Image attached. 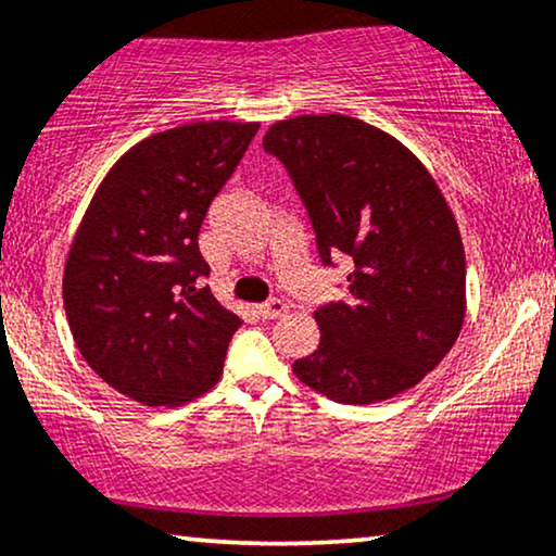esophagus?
Returning a JSON list of instances; mask_svg holds the SVG:
<instances>
[{
  "label": "esophagus",
  "instance_id": "34e87169",
  "mask_svg": "<svg viewBox=\"0 0 556 556\" xmlns=\"http://www.w3.org/2000/svg\"><path fill=\"white\" fill-rule=\"evenodd\" d=\"M256 311H258V315H262L264 320H277V318H282V315L287 313V302L274 298V300L262 302V305H258Z\"/></svg>",
  "mask_w": 556,
  "mask_h": 556
}]
</instances>
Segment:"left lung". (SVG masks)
<instances>
[{"instance_id": "8db88e82", "label": "left lung", "mask_w": 556, "mask_h": 556, "mask_svg": "<svg viewBox=\"0 0 556 556\" xmlns=\"http://www.w3.org/2000/svg\"><path fill=\"white\" fill-rule=\"evenodd\" d=\"M264 151L290 174L320 264H351L346 294L315 311L318 349L292 371L343 405L410 390L465 320V245L441 189L403 143L346 115L271 125Z\"/></svg>"}]
</instances>
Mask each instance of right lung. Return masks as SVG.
I'll return each instance as SVG.
<instances>
[{
	"label": "right lung",
	"instance_id": "1",
	"mask_svg": "<svg viewBox=\"0 0 556 556\" xmlns=\"http://www.w3.org/2000/svg\"><path fill=\"white\" fill-rule=\"evenodd\" d=\"M256 123H192L140 140L97 189L63 271L84 362L143 405H179L223 375L241 318L202 279V220Z\"/></svg>",
	"mask_w": 556,
	"mask_h": 556
}]
</instances>
